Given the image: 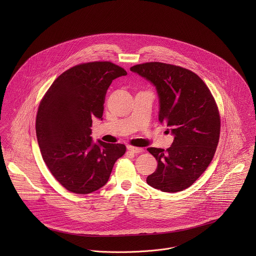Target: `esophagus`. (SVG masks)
Returning a JSON list of instances; mask_svg holds the SVG:
<instances>
[{
    "label": "esophagus",
    "mask_w": 256,
    "mask_h": 256,
    "mask_svg": "<svg viewBox=\"0 0 256 256\" xmlns=\"http://www.w3.org/2000/svg\"><path fill=\"white\" fill-rule=\"evenodd\" d=\"M127 150L133 154H141L144 152V148H137V146H127Z\"/></svg>",
    "instance_id": "34e87169"
}]
</instances>
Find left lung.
Instances as JSON below:
<instances>
[{
	"instance_id": "left-lung-1",
	"label": "left lung",
	"mask_w": 256,
	"mask_h": 256,
	"mask_svg": "<svg viewBox=\"0 0 256 256\" xmlns=\"http://www.w3.org/2000/svg\"><path fill=\"white\" fill-rule=\"evenodd\" d=\"M130 70L156 88L158 121L174 136L166 150L146 148L158 160L146 183L164 192L182 191L200 178L215 154L220 128L215 100L196 74L182 67L150 62Z\"/></svg>"
}]
</instances>
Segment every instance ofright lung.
<instances>
[{"instance_id":"1","label":"right lung","mask_w":256,"mask_h":256,"mask_svg":"<svg viewBox=\"0 0 256 256\" xmlns=\"http://www.w3.org/2000/svg\"><path fill=\"white\" fill-rule=\"evenodd\" d=\"M127 72L110 62L76 65L60 74L37 111V141L53 176L67 190L88 194L110 180L115 162L126 146L92 138V123L102 120L111 82Z\"/></svg>"}]
</instances>
